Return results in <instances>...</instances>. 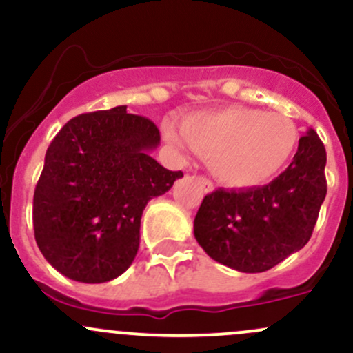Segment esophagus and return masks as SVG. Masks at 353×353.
<instances>
[{
	"label": "esophagus",
	"instance_id": "esophagus-1",
	"mask_svg": "<svg viewBox=\"0 0 353 353\" xmlns=\"http://www.w3.org/2000/svg\"><path fill=\"white\" fill-rule=\"evenodd\" d=\"M196 180H199L200 187H202V190L205 192V193H210L212 190H214V183H212V181L208 180V178H205V176H196Z\"/></svg>",
	"mask_w": 353,
	"mask_h": 353
}]
</instances>
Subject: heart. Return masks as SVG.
I'll use <instances>...</instances> for the list:
<instances>
[{"label": "heart", "instance_id": "1", "mask_svg": "<svg viewBox=\"0 0 353 353\" xmlns=\"http://www.w3.org/2000/svg\"><path fill=\"white\" fill-rule=\"evenodd\" d=\"M183 138L193 150L210 158L217 180L234 188H252L271 180L298 145V128L281 112L227 108L187 117ZM172 143L180 136L168 130Z\"/></svg>", "mask_w": 353, "mask_h": 353}]
</instances>
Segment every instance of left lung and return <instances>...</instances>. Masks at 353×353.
Here are the masks:
<instances>
[{"label": "left lung", "instance_id": "left-lung-1", "mask_svg": "<svg viewBox=\"0 0 353 353\" xmlns=\"http://www.w3.org/2000/svg\"><path fill=\"white\" fill-rule=\"evenodd\" d=\"M327 151L313 130L299 138L286 170L263 187L208 193L195 215L196 242L217 263L263 272L312 237L327 195Z\"/></svg>", "mask_w": 353, "mask_h": 353}]
</instances>
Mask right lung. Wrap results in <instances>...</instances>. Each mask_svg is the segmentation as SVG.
I'll return each instance as SVG.
<instances>
[{
    "mask_svg": "<svg viewBox=\"0 0 353 353\" xmlns=\"http://www.w3.org/2000/svg\"><path fill=\"white\" fill-rule=\"evenodd\" d=\"M158 145L153 121L126 105L81 114L59 131L33 195V229L60 274L96 284L131 266L146 203L183 176L151 157Z\"/></svg>",
    "mask_w": 353,
    "mask_h": 353,
    "instance_id": "obj_1",
    "label": "right lung"
}]
</instances>
